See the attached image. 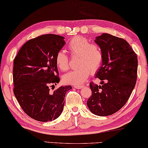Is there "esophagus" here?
I'll list each match as a JSON object with an SVG mask.
<instances>
[{
    "mask_svg": "<svg viewBox=\"0 0 148 148\" xmlns=\"http://www.w3.org/2000/svg\"><path fill=\"white\" fill-rule=\"evenodd\" d=\"M73 87L75 88H77V89H80V88H83V85H75V86H73Z\"/></svg>",
    "mask_w": 148,
    "mask_h": 148,
    "instance_id": "esophagus-1",
    "label": "esophagus"
}]
</instances>
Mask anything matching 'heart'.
<instances>
[{"label":"heart","mask_w":148,"mask_h":148,"mask_svg":"<svg viewBox=\"0 0 148 148\" xmlns=\"http://www.w3.org/2000/svg\"><path fill=\"white\" fill-rule=\"evenodd\" d=\"M67 50L73 56H78L77 69L69 72L64 76L65 83L80 85L83 84L90 74L100 68L103 61V52L100 46L96 43H90L85 37L77 36L72 38L67 46ZM58 68L63 71L69 69L68 56L63 51H59L55 58Z\"/></svg>","instance_id":"heart-1"}]
</instances>
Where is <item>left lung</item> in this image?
Wrapping results in <instances>:
<instances>
[{"label":"left lung","mask_w":148,"mask_h":148,"mask_svg":"<svg viewBox=\"0 0 148 148\" xmlns=\"http://www.w3.org/2000/svg\"><path fill=\"white\" fill-rule=\"evenodd\" d=\"M94 42L103 52L102 64L96 75L101 85L90 83L92 96L87 106L94 115L108 116L122 108L129 100L136 82L138 58L121 38L103 33Z\"/></svg>","instance_id":"1"}]
</instances>
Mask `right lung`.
Listing matches in <instances>:
<instances>
[{
	"instance_id": "add662e5",
	"label": "right lung",
	"mask_w": 148,
	"mask_h": 148,
	"mask_svg": "<svg viewBox=\"0 0 148 148\" xmlns=\"http://www.w3.org/2000/svg\"><path fill=\"white\" fill-rule=\"evenodd\" d=\"M65 44L62 36H38L26 42L14 60V95L24 112L38 121H52L59 117L65 94L72 88L70 85L54 91L50 88L60 82L55 58Z\"/></svg>"
}]
</instances>
